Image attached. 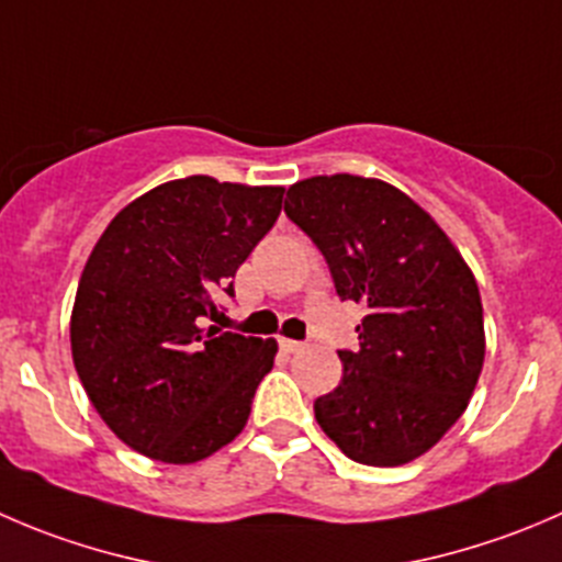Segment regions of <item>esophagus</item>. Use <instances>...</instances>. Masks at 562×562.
Returning <instances> with one entry per match:
<instances>
[{"label": "esophagus", "mask_w": 562, "mask_h": 562, "mask_svg": "<svg viewBox=\"0 0 562 562\" xmlns=\"http://www.w3.org/2000/svg\"><path fill=\"white\" fill-rule=\"evenodd\" d=\"M280 348H282V351H285V353H296V351H302L304 342L288 340V337H280Z\"/></svg>", "instance_id": "34e87169"}]
</instances>
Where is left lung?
<instances>
[{"instance_id":"obj_1","label":"left lung","mask_w":562,"mask_h":562,"mask_svg":"<svg viewBox=\"0 0 562 562\" xmlns=\"http://www.w3.org/2000/svg\"><path fill=\"white\" fill-rule=\"evenodd\" d=\"M285 214L321 249L342 302L368 315L342 379L313 403L326 437L359 464L397 467L464 414L483 368V307L442 227L375 178L318 176L288 189Z\"/></svg>"}]
</instances>
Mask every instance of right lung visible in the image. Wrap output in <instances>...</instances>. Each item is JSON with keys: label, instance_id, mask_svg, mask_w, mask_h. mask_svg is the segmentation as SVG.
<instances>
[{"label": "right lung", "instance_id": "add662e5", "mask_svg": "<svg viewBox=\"0 0 562 562\" xmlns=\"http://www.w3.org/2000/svg\"><path fill=\"white\" fill-rule=\"evenodd\" d=\"M280 187L209 176L125 205L90 252L70 315L76 373L103 423L165 464L209 459L247 426L277 342L205 329L282 211Z\"/></svg>", "mask_w": 562, "mask_h": 562}]
</instances>
